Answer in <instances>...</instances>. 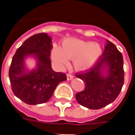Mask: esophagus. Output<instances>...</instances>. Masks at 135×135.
I'll return each mask as SVG.
<instances>
[{"label": "esophagus", "instance_id": "obj_1", "mask_svg": "<svg viewBox=\"0 0 135 135\" xmlns=\"http://www.w3.org/2000/svg\"><path fill=\"white\" fill-rule=\"evenodd\" d=\"M73 79V75L71 74H67V79L68 80H71Z\"/></svg>", "mask_w": 135, "mask_h": 135}]
</instances>
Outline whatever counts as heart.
<instances>
[{"label":"heart","instance_id":"obj_1","mask_svg":"<svg viewBox=\"0 0 135 135\" xmlns=\"http://www.w3.org/2000/svg\"><path fill=\"white\" fill-rule=\"evenodd\" d=\"M101 54L102 48L98 43L77 39H66L62 47L54 45L51 52L52 59L57 64L66 65L69 59H74V66L79 71L88 70Z\"/></svg>","mask_w":135,"mask_h":135}]
</instances>
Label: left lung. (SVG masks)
<instances>
[{
    "label": "left lung",
    "mask_w": 135,
    "mask_h": 135,
    "mask_svg": "<svg viewBox=\"0 0 135 135\" xmlns=\"http://www.w3.org/2000/svg\"><path fill=\"white\" fill-rule=\"evenodd\" d=\"M124 62L122 53L115 45L106 40L103 53L88 70L75 75L85 82V89L76 94L79 104L90 109H100L110 104L119 96L124 82ZM108 67L106 77L102 69Z\"/></svg>",
    "instance_id": "obj_1"
}]
</instances>
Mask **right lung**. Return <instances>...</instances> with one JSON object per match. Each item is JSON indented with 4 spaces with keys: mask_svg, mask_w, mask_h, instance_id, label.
I'll return each instance as SVG.
<instances>
[{
    "mask_svg": "<svg viewBox=\"0 0 135 135\" xmlns=\"http://www.w3.org/2000/svg\"><path fill=\"white\" fill-rule=\"evenodd\" d=\"M52 38L46 33L31 36L16 50L11 61L8 76L13 94L29 105L45 103L50 99L60 82L66 80V74L52 69L50 56ZM33 55L38 60L35 70L26 71L24 59Z\"/></svg>",
    "mask_w": 135,
    "mask_h": 135,
    "instance_id": "right-lung-1",
    "label": "right lung"
}]
</instances>
